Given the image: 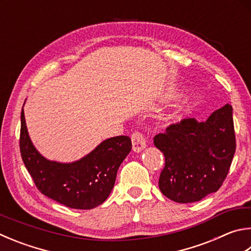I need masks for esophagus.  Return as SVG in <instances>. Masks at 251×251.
<instances>
[{"instance_id": "34e87169", "label": "esophagus", "mask_w": 251, "mask_h": 251, "mask_svg": "<svg viewBox=\"0 0 251 251\" xmlns=\"http://www.w3.org/2000/svg\"><path fill=\"white\" fill-rule=\"evenodd\" d=\"M131 144H133V150L135 152H140L141 150L146 148V140L143 134L138 133V131H135V133L131 135Z\"/></svg>"}]
</instances>
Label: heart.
<instances>
[{"label": "heart", "mask_w": 251, "mask_h": 251, "mask_svg": "<svg viewBox=\"0 0 251 251\" xmlns=\"http://www.w3.org/2000/svg\"><path fill=\"white\" fill-rule=\"evenodd\" d=\"M170 98H175V95H171V97Z\"/></svg>", "instance_id": "obj_1"}]
</instances>
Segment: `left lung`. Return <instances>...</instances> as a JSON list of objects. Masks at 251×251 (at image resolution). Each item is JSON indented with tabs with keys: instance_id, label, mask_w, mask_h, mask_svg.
<instances>
[{
	"instance_id": "8db88e82",
	"label": "left lung",
	"mask_w": 251,
	"mask_h": 251,
	"mask_svg": "<svg viewBox=\"0 0 251 251\" xmlns=\"http://www.w3.org/2000/svg\"><path fill=\"white\" fill-rule=\"evenodd\" d=\"M166 165L159 189L176 203H193L221 188L235 154L233 107L226 104L206 121L195 118L168 127L153 138Z\"/></svg>"
}]
</instances>
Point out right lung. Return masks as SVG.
Wrapping results in <instances>:
<instances>
[{"label": "right lung", "instance_id": "obj_1", "mask_svg": "<svg viewBox=\"0 0 251 251\" xmlns=\"http://www.w3.org/2000/svg\"><path fill=\"white\" fill-rule=\"evenodd\" d=\"M20 148L26 169L40 192L70 208L91 209L110 195L118 168L131 150V140L128 136H116L103 140L79 160H49L31 141L23 108Z\"/></svg>", "mask_w": 251, "mask_h": 251}]
</instances>
